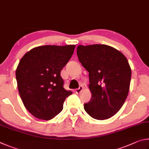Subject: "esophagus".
I'll return each instance as SVG.
<instances>
[{"label": "esophagus", "mask_w": 149, "mask_h": 149, "mask_svg": "<svg viewBox=\"0 0 149 149\" xmlns=\"http://www.w3.org/2000/svg\"><path fill=\"white\" fill-rule=\"evenodd\" d=\"M83 89H84V87H83L82 86H80L79 87V88H78V89L76 90V91H75V92H76L77 94H78V93H80V92H81L83 90Z\"/></svg>", "instance_id": "esophagus-1"}]
</instances>
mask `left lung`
I'll return each instance as SVG.
<instances>
[{
  "label": "left lung",
  "instance_id": "left-lung-1",
  "mask_svg": "<svg viewBox=\"0 0 149 149\" xmlns=\"http://www.w3.org/2000/svg\"><path fill=\"white\" fill-rule=\"evenodd\" d=\"M79 61L89 72L92 98L84 108L96 120H105L118 113L128 95L132 70L118 49L105 44L77 46Z\"/></svg>",
  "mask_w": 149,
  "mask_h": 149
}]
</instances>
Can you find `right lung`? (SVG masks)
Returning <instances> with one entry per match:
<instances>
[{
    "label": "right lung",
    "instance_id": "1",
    "mask_svg": "<svg viewBox=\"0 0 149 149\" xmlns=\"http://www.w3.org/2000/svg\"><path fill=\"white\" fill-rule=\"evenodd\" d=\"M75 46L35 47L20 59L15 70L18 91L25 107L35 118H54L63 110L66 97L72 93L63 88L60 72Z\"/></svg>",
    "mask_w": 149,
    "mask_h": 149
}]
</instances>
